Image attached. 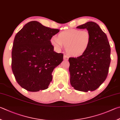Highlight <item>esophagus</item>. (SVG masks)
<instances>
[{"label": "esophagus", "instance_id": "34e87169", "mask_svg": "<svg viewBox=\"0 0 120 120\" xmlns=\"http://www.w3.org/2000/svg\"><path fill=\"white\" fill-rule=\"evenodd\" d=\"M64 60H68V57L66 55H64Z\"/></svg>", "mask_w": 120, "mask_h": 120}]
</instances>
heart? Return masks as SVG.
<instances>
[{
	"label": "heart",
	"mask_w": 120,
	"mask_h": 120,
	"mask_svg": "<svg viewBox=\"0 0 120 120\" xmlns=\"http://www.w3.org/2000/svg\"><path fill=\"white\" fill-rule=\"evenodd\" d=\"M91 41V34L87 30L70 29L58 34L57 38L50 39L52 45L57 49L66 47L68 53L73 56H79L89 48Z\"/></svg>",
	"instance_id": "heart-1"
}]
</instances>
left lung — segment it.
Wrapping results in <instances>:
<instances>
[{"instance_id":"1","label":"left lung","mask_w":120,"mask_h":120,"mask_svg":"<svg viewBox=\"0 0 120 120\" xmlns=\"http://www.w3.org/2000/svg\"><path fill=\"white\" fill-rule=\"evenodd\" d=\"M77 28H86L91 35L87 50L77 57H70V83L74 89L93 91L105 80L111 62V48L106 35L96 23L89 22Z\"/></svg>"}]
</instances>
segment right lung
Instances as JSON below:
<instances>
[{"instance_id":"1","label":"right lung","mask_w":120,"mask_h":120,"mask_svg":"<svg viewBox=\"0 0 120 120\" xmlns=\"http://www.w3.org/2000/svg\"><path fill=\"white\" fill-rule=\"evenodd\" d=\"M60 30L36 21L27 23L17 33L11 52V69L17 82L29 92L47 89L52 72L61 63L63 54L54 51L50 43Z\"/></svg>"}]
</instances>
